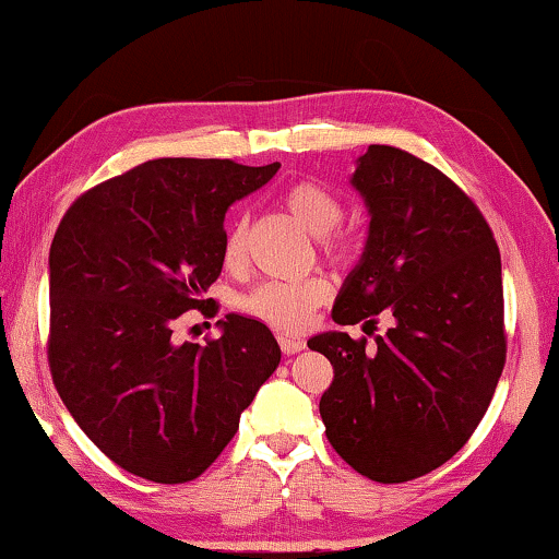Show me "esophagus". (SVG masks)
Masks as SVG:
<instances>
[{
	"mask_svg": "<svg viewBox=\"0 0 559 559\" xmlns=\"http://www.w3.org/2000/svg\"><path fill=\"white\" fill-rule=\"evenodd\" d=\"M278 344H281L283 355H296V352H301L306 347V342L301 340V336H294V334H281Z\"/></svg>",
	"mask_w": 559,
	"mask_h": 559,
	"instance_id": "obj_1",
	"label": "esophagus"
}]
</instances>
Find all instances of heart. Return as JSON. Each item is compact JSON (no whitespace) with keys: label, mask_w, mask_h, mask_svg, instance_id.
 Here are the masks:
<instances>
[{"label":"heart","mask_w":559,"mask_h":559,"mask_svg":"<svg viewBox=\"0 0 559 559\" xmlns=\"http://www.w3.org/2000/svg\"><path fill=\"white\" fill-rule=\"evenodd\" d=\"M283 210L311 235H329L342 219V202L326 187L313 182L290 185L281 198ZM326 253L336 258L349 255L347 238H326ZM246 223H233L223 242V261L227 269L246 265ZM332 286L324 276L306 278H271L258 283L240 298V306L250 317L265 321L269 326L296 332L313 317V311L326 301Z\"/></svg>","instance_id":"heart-1"}]
</instances>
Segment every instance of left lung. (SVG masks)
<instances>
[{
    "label": "left lung",
    "instance_id": "8db88e82",
    "mask_svg": "<svg viewBox=\"0 0 559 559\" xmlns=\"http://www.w3.org/2000/svg\"><path fill=\"white\" fill-rule=\"evenodd\" d=\"M352 187L369 227L332 319L392 326L355 342L321 332L309 349L334 367L319 413L334 451L380 484L443 466L481 423L504 369V290L491 227L474 202L428 162L372 144Z\"/></svg>",
    "mask_w": 559,
    "mask_h": 559
}]
</instances>
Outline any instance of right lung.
Listing matches in <instances>:
<instances>
[{"mask_svg": "<svg viewBox=\"0 0 559 559\" xmlns=\"http://www.w3.org/2000/svg\"><path fill=\"white\" fill-rule=\"evenodd\" d=\"M281 169L154 159L81 194L50 246L52 382L83 433L129 474L198 478L276 372L263 321L227 313L207 344L175 342L223 271L225 212ZM210 304V298H207Z\"/></svg>", "mask_w": 559, "mask_h": 559, "instance_id": "obj_1", "label": "right lung"}]
</instances>
